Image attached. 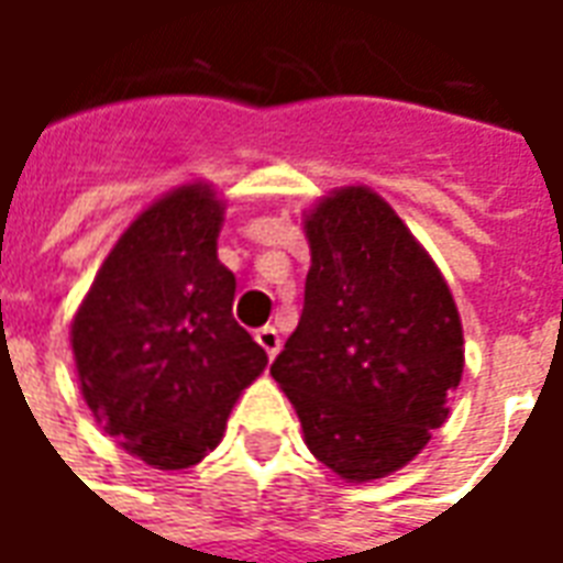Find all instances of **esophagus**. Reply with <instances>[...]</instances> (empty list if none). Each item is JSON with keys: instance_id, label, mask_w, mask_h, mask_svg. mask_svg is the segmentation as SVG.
<instances>
[{"instance_id": "1", "label": "esophagus", "mask_w": 563, "mask_h": 563, "mask_svg": "<svg viewBox=\"0 0 563 563\" xmlns=\"http://www.w3.org/2000/svg\"><path fill=\"white\" fill-rule=\"evenodd\" d=\"M256 341H258V346H262V350L271 355V358L280 353V334H277V329H274V325H262V329L256 331Z\"/></svg>"}]
</instances>
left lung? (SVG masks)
Here are the masks:
<instances>
[{"mask_svg":"<svg viewBox=\"0 0 563 563\" xmlns=\"http://www.w3.org/2000/svg\"><path fill=\"white\" fill-rule=\"evenodd\" d=\"M305 310L271 377L307 449L350 479H383L446 422L464 371L459 307L386 198L343 186L305 217Z\"/></svg>","mask_w":563,"mask_h":563,"instance_id":"1","label":"left lung"}]
</instances>
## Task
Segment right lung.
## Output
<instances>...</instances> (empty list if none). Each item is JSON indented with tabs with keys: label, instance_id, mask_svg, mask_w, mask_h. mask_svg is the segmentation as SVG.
Listing matches in <instances>:
<instances>
[{
	"label": "right lung",
	"instance_id": "obj_1",
	"mask_svg": "<svg viewBox=\"0 0 563 563\" xmlns=\"http://www.w3.org/2000/svg\"><path fill=\"white\" fill-rule=\"evenodd\" d=\"M225 205L208 184L156 198L120 234L71 322L84 401L129 455L184 471L217 449L268 355L232 317L217 258Z\"/></svg>",
	"mask_w": 563,
	"mask_h": 563
}]
</instances>
